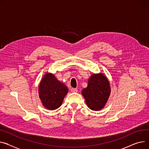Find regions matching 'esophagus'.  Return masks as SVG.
<instances>
[{
  "label": "esophagus",
  "instance_id": "1",
  "mask_svg": "<svg viewBox=\"0 0 149 149\" xmlns=\"http://www.w3.org/2000/svg\"><path fill=\"white\" fill-rule=\"evenodd\" d=\"M71 91L72 92H77L78 90H77V88H72L71 89Z\"/></svg>",
  "mask_w": 149,
  "mask_h": 149
}]
</instances>
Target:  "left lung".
<instances>
[{
	"label": "left lung",
	"instance_id": "obj_1",
	"mask_svg": "<svg viewBox=\"0 0 149 149\" xmlns=\"http://www.w3.org/2000/svg\"><path fill=\"white\" fill-rule=\"evenodd\" d=\"M110 86L102 74H93L88 79L87 87L82 91L88 107L97 111L103 108L110 95Z\"/></svg>",
	"mask_w": 149,
	"mask_h": 149
}]
</instances>
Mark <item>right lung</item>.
<instances>
[{
    "mask_svg": "<svg viewBox=\"0 0 149 149\" xmlns=\"http://www.w3.org/2000/svg\"><path fill=\"white\" fill-rule=\"evenodd\" d=\"M68 92L67 87L52 74H45L39 86V95L42 103L50 110L61 107Z\"/></svg>",
    "mask_w": 149,
    "mask_h": 149,
    "instance_id": "add662e5",
    "label": "right lung"
}]
</instances>
